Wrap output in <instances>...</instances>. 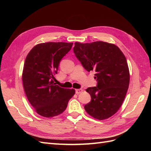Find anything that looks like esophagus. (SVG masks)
I'll list each match as a JSON object with an SVG mask.
<instances>
[{
  "mask_svg": "<svg viewBox=\"0 0 151 151\" xmlns=\"http://www.w3.org/2000/svg\"><path fill=\"white\" fill-rule=\"evenodd\" d=\"M82 91H83L82 89H76V90H75V92H76V94L78 95L79 93H82Z\"/></svg>",
  "mask_w": 151,
  "mask_h": 151,
  "instance_id": "34e87169",
  "label": "esophagus"
}]
</instances>
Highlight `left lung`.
Segmentation results:
<instances>
[{"label": "left lung", "instance_id": "obj_1", "mask_svg": "<svg viewBox=\"0 0 151 151\" xmlns=\"http://www.w3.org/2000/svg\"><path fill=\"white\" fill-rule=\"evenodd\" d=\"M74 53L88 72L95 71L97 87L86 91L91 100L84 106L86 112L99 120L110 117L124 101L130 82L129 66L124 54L114 44L103 41L75 42Z\"/></svg>", "mask_w": 151, "mask_h": 151}]
</instances>
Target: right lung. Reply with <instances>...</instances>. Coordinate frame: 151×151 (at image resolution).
Here are the masks:
<instances>
[{
    "label": "right lung",
    "instance_id": "add662e5",
    "mask_svg": "<svg viewBox=\"0 0 151 151\" xmlns=\"http://www.w3.org/2000/svg\"><path fill=\"white\" fill-rule=\"evenodd\" d=\"M73 44H37L25 59L22 75L24 92L32 106L41 116L52 117L63 113L75 93L74 89L61 88L53 81L60 62L68 53Z\"/></svg>",
    "mask_w": 151,
    "mask_h": 151
}]
</instances>
